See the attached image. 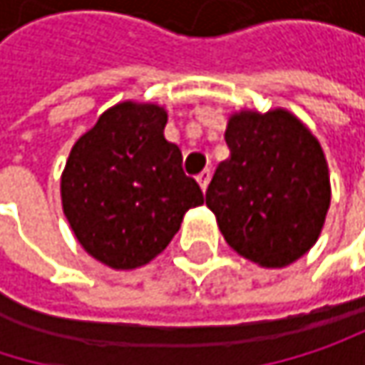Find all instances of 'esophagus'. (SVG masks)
I'll return each instance as SVG.
<instances>
[{"label": "esophagus", "instance_id": "1", "mask_svg": "<svg viewBox=\"0 0 365 365\" xmlns=\"http://www.w3.org/2000/svg\"><path fill=\"white\" fill-rule=\"evenodd\" d=\"M196 182L200 183V187H202V192L207 190V185L211 182V169H205V171H200L198 175H196Z\"/></svg>", "mask_w": 365, "mask_h": 365}]
</instances>
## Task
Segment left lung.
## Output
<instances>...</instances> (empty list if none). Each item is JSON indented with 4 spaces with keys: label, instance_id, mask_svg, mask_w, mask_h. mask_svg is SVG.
<instances>
[{
    "label": "left lung",
    "instance_id": "obj_1",
    "mask_svg": "<svg viewBox=\"0 0 365 365\" xmlns=\"http://www.w3.org/2000/svg\"><path fill=\"white\" fill-rule=\"evenodd\" d=\"M230 158L215 169L207 207L226 243L266 268L304 255L329 207L328 163L319 141L289 111H241L228 120Z\"/></svg>",
    "mask_w": 365,
    "mask_h": 365
}]
</instances>
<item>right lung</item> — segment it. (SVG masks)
<instances>
[{
  "mask_svg": "<svg viewBox=\"0 0 365 365\" xmlns=\"http://www.w3.org/2000/svg\"><path fill=\"white\" fill-rule=\"evenodd\" d=\"M165 124L158 106L118 103L69 154L63 211L82 247L111 268L148 264L171 243L185 211L205 202Z\"/></svg>",
  "mask_w": 365,
  "mask_h": 365,
  "instance_id": "right-lung-1",
  "label": "right lung"
}]
</instances>
